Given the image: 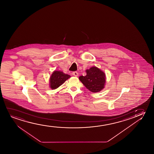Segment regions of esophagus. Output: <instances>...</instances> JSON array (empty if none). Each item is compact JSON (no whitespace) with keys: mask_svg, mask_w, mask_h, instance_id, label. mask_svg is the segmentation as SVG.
I'll use <instances>...</instances> for the list:
<instances>
[{"mask_svg":"<svg viewBox=\"0 0 154 154\" xmlns=\"http://www.w3.org/2000/svg\"><path fill=\"white\" fill-rule=\"evenodd\" d=\"M72 75L75 77H77L78 76V73L77 72H72Z\"/></svg>","mask_w":154,"mask_h":154,"instance_id":"34e87169","label":"esophagus"}]
</instances>
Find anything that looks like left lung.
Returning a JSON list of instances; mask_svg holds the SVG:
<instances>
[{
	"label": "left lung",
	"mask_w": 154,
	"mask_h": 154,
	"mask_svg": "<svg viewBox=\"0 0 154 154\" xmlns=\"http://www.w3.org/2000/svg\"><path fill=\"white\" fill-rule=\"evenodd\" d=\"M86 72V75L80 76L79 79L87 88L93 93L99 92L104 88L106 75L103 71L96 67H92Z\"/></svg>",
	"instance_id": "8db88e82"
}]
</instances>
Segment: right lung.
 Here are the masks:
<instances>
[{"instance_id": "1", "label": "right lung", "mask_w": 154, "mask_h": 154, "mask_svg": "<svg viewBox=\"0 0 154 154\" xmlns=\"http://www.w3.org/2000/svg\"><path fill=\"white\" fill-rule=\"evenodd\" d=\"M70 77V75L65 74L63 72L54 71L51 74L49 79L51 88L55 89L58 88Z\"/></svg>"}]
</instances>
